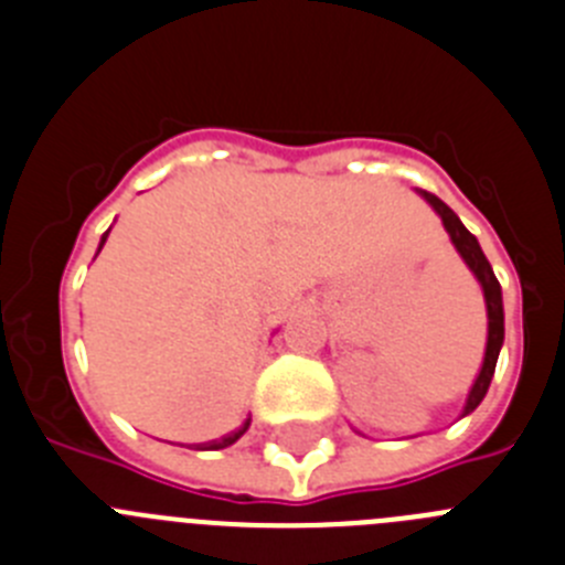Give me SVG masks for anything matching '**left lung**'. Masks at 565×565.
Returning a JSON list of instances; mask_svg holds the SVG:
<instances>
[{"label":"left lung","instance_id":"obj_1","mask_svg":"<svg viewBox=\"0 0 565 565\" xmlns=\"http://www.w3.org/2000/svg\"><path fill=\"white\" fill-rule=\"evenodd\" d=\"M425 200L430 202V205L436 207V213L441 216V222H445V231L450 233V238H454L456 250L461 253V258L467 262V267L472 270V276L479 278L481 281V289H484V301H487V352H484V363H481V371L479 377H476V383H472L470 394H467V405H465V414H470V411L479 408V403L484 399L487 388H490V380L492 374H495V363H498V352H501V343H504V303H501V284H498L495 273H492L490 262H487V256L481 253L479 247V238L472 236L470 231H467L465 225H461V220L456 216L450 207L445 205V202L439 200V196L428 194V191H419Z\"/></svg>","mask_w":565,"mask_h":565}]
</instances>
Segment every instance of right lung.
I'll return each instance as SVG.
<instances>
[{
    "instance_id": "add662e5",
    "label": "right lung",
    "mask_w": 565,
    "mask_h": 565,
    "mask_svg": "<svg viewBox=\"0 0 565 565\" xmlns=\"http://www.w3.org/2000/svg\"><path fill=\"white\" fill-rule=\"evenodd\" d=\"M106 236H109V233H106ZM106 236H104V242H106ZM247 428H250V419L242 422V428L231 430V434L222 436V439H213V441H205V445H191V447H194V450H222V447H231L238 436H245Z\"/></svg>"
}]
</instances>
